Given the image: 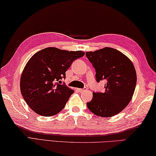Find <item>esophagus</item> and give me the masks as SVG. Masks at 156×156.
Here are the masks:
<instances>
[{
	"label": "esophagus",
	"mask_w": 156,
	"mask_h": 156,
	"mask_svg": "<svg viewBox=\"0 0 156 156\" xmlns=\"http://www.w3.org/2000/svg\"><path fill=\"white\" fill-rule=\"evenodd\" d=\"M86 90H87V88L84 87V88H83V89H78V91H79L80 93H82Z\"/></svg>",
	"instance_id": "1"
}]
</instances>
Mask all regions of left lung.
<instances>
[{
	"label": "left lung",
	"instance_id": "8db88e82",
	"mask_svg": "<svg viewBox=\"0 0 156 156\" xmlns=\"http://www.w3.org/2000/svg\"><path fill=\"white\" fill-rule=\"evenodd\" d=\"M86 56L95 69L96 81L106 82L103 93H93V99L87 103L88 108L99 117H112L132 100L136 84L134 65L125 55L112 48L87 52Z\"/></svg>",
	"mask_w": 156,
	"mask_h": 156
}]
</instances>
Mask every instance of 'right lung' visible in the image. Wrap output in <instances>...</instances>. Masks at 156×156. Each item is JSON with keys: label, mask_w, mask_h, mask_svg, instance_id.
<instances>
[{"label": "right lung", "mask_w": 156, "mask_h": 156, "mask_svg": "<svg viewBox=\"0 0 156 156\" xmlns=\"http://www.w3.org/2000/svg\"><path fill=\"white\" fill-rule=\"evenodd\" d=\"M84 55L83 51L46 48L35 53L24 67L20 90L25 101L37 114L51 117L61 111L73 90L61 80L73 61Z\"/></svg>", "instance_id": "1"}]
</instances>
